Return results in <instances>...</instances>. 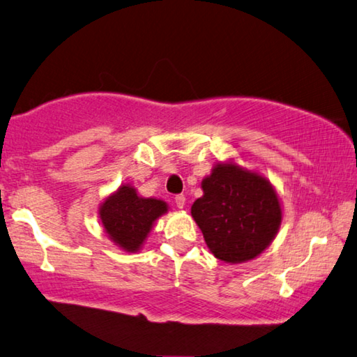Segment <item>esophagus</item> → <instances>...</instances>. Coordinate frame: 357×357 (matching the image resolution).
Wrapping results in <instances>:
<instances>
[{
	"instance_id": "1",
	"label": "esophagus",
	"mask_w": 357,
	"mask_h": 357,
	"mask_svg": "<svg viewBox=\"0 0 357 357\" xmlns=\"http://www.w3.org/2000/svg\"><path fill=\"white\" fill-rule=\"evenodd\" d=\"M174 203H176V206L179 209H183L184 204H185V197L184 195H176V197H174Z\"/></svg>"
}]
</instances>
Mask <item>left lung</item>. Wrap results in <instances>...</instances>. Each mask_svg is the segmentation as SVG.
I'll use <instances>...</instances> for the list:
<instances>
[{"label": "left lung", "instance_id": "1", "mask_svg": "<svg viewBox=\"0 0 357 357\" xmlns=\"http://www.w3.org/2000/svg\"><path fill=\"white\" fill-rule=\"evenodd\" d=\"M192 217L215 258L244 263L258 257L279 231L282 208L274 187L236 164H217L202 183Z\"/></svg>", "mask_w": 357, "mask_h": 357}]
</instances>
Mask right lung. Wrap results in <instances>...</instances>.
Returning a JSON list of instances; mask_svg holds the SVG:
<instances>
[{
	"mask_svg": "<svg viewBox=\"0 0 357 357\" xmlns=\"http://www.w3.org/2000/svg\"><path fill=\"white\" fill-rule=\"evenodd\" d=\"M167 211L165 202L138 197L134 187L126 184L100 204L99 215L114 244L128 252H137L143 245L153 223Z\"/></svg>",
	"mask_w": 357,
	"mask_h": 357,
	"instance_id": "add662e5",
	"label": "right lung"
}]
</instances>
